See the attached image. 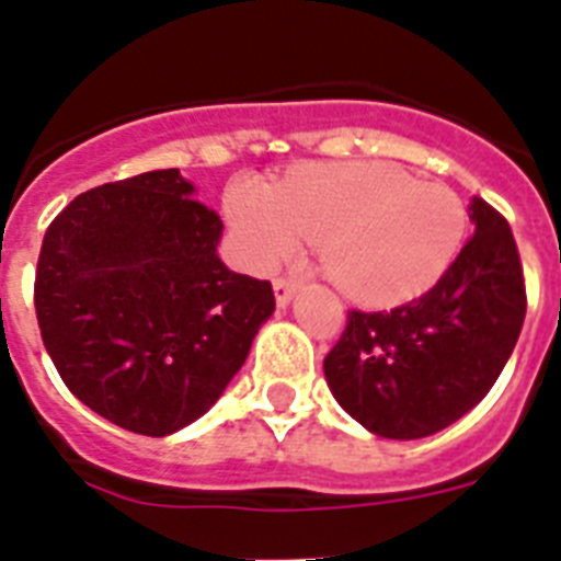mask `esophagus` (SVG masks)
<instances>
[{
	"instance_id": "1",
	"label": "esophagus",
	"mask_w": 561,
	"mask_h": 561,
	"mask_svg": "<svg viewBox=\"0 0 561 561\" xmlns=\"http://www.w3.org/2000/svg\"><path fill=\"white\" fill-rule=\"evenodd\" d=\"M297 291V284L295 280H286V277H277L275 280V304L284 309V306H289V300L295 297Z\"/></svg>"
}]
</instances>
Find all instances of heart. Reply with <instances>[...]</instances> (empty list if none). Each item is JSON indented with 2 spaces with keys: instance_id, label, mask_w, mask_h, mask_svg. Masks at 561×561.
Instances as JSON below:
<instances>
[{
  "instance_id": "1",
  "label": "heart",
  "mask_w": 561,
  "mask_h": 561,
  "mask_svg": "<svg viewBox=\"0 0 561 561\" xmlns=\"http://www.w3.org/2000/svg\"><path fill=\"white\" fill-rule=\"evenodd\" d=\"M238 257L255 272L317 241L320 266L362 304H401L438 284L469 230L458 193L390 162H331L277 185L238 180L225 196Z\"/></svg>"
}]
</instances>
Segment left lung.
I'll use <instances>...</instances> for the list:
<instances>
[{
    "label": "left lung",
    "mask_w": 561,
    "mask_h": 561,
    "mask_svg": "<svg viewBox=\"0 0 561 561\" xmlns=\"http://www.w3.org/2000/svg\"><path fill=\"white\" fill-rule=\"evenodd\" d=\"M474 236L444 277L390 311H348L323 362L340 408L381 438L449 427L483 399L517 345L525 280L508 221L472 199Z\"/></svg>",
    "instance_id": "8db88e82"
}]
</instances>
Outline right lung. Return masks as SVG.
Returning a JSON list of instances; mask_svg holds the SVG:
<instances>
[{
  "label": "right lung",
  "mask_w": 561,
  "mask_h": 561,
  "mask_svg": "<svg viewBox=\"0 0 561 561\" xmlns=\"http://www.w3.org/2000/svg\"><path fill=\"white\" fill-rule=\"evenodd\" d=\"M180 168L92 187L44 232V348L89 410L162 438L219 401L275 311L270 280L227 270L225 225Z\"/></svg>",
  "instance_id": "obj_1"
}]
</instances>
